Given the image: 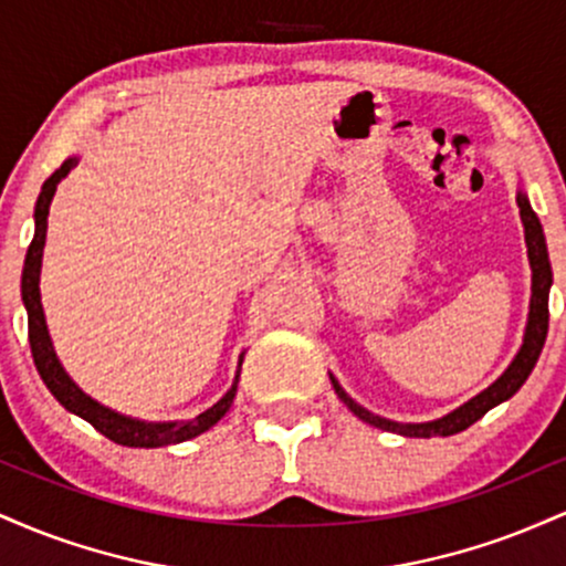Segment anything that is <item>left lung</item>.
<instances>
[{
  "mask_svg": "<svg viewBox=\"0 0 566 566\" xmlns=\"http://www.w3.org/2000/svg\"><path fill=\"white\" fill-rule=\"evenodd\" d=\"M516 205H518V216H522V223H524V242H527V255H530V269H532V297H530V316H527V329H524L522 348H518V354L513 356L509 369H505V373L500 375L490 388H484L482 394H476L473 399L465 401V405L452 409V412L444 415V418L428 420V423H396V420L380 418V415L369 412V409L356 405V401L343 391L340 382L329 375L335 394L340 396L343 405H346L356 418H361L365 423L375 428H382V431L401 433V437H418V439L452 437V433L465 431V428L476 423V420L484 418L492 407H497L500 401L511 399V396L524 386V380L530 378L532 367L537 365V356H541L543 350L545 335H548V290H551V276L554 274H551L543 226L541 220H537L535 210L530 207L527 193L518 191Z\"/></svg>",
  "mask_w": 566,
  "mask_h": 566,
  "instance_id": "1",
  "label": "left lung"
}]
</instances>
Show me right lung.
Listing matches in <instances>:
<instances>
[{"label":"right lung","mask_w":566,"mask_h":566,"mask_svg":"<svg viewBox=\"0 0 566 566\" xmlns=\"http://www.w3.org/2000/svg\"><path fill=\"white\" fill-rule=\"evenodd\" d=\"M76 161H80L76 157L66 159L48 180H44L42 193H39L36 210H34V223H36L34 239H31V247L29 252H25V263H23L21 295H23L25 314H29V343H31V356H34L39 378L44 380V386L50 388V394H53L55 399L69 409V412L80 415V418L87 420L95 431H101L103 437L116 441V444L122 447H146L148 450V447H167V444H178V441L199 437V433L210 431V428L216 426L233 405L239 369H242L244 356H239V369H237V378H233V386L226 391V396L218 401V405L205 409V412L197 415L193 420H172V423H146V420L127 418V415H119L114 412V409L97 405L93 396L84 394L82 388L69 378V373L63 369L61 359H57L53 340H50V333H48V322H44L42 295H39V271H42L44 239H48L50 201L55 197L57 184L74 170Z\"/></svg>","instance_id":"add662e5"}]
</instances>
